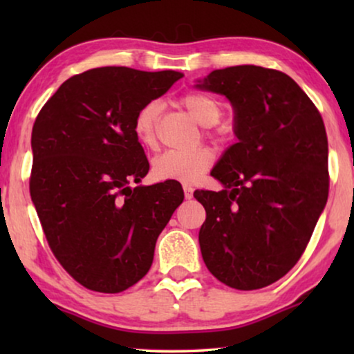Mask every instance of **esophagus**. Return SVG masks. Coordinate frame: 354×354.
Here are the masks:
<instances>
[{"label": "esophagus", "mask_w": 354, "mask_h": 354, "mask_svg": "<svg viewBox=\"0 0 354 354\" xmlns=\"http://www.w3.org/2000/svg\"><path fill=\"white\" fill-rule=\"evenodd\" d=\"M183 195H185L187 200H190V198L193 196V187L192 185H183Z\"/></svg>", "instance_id": "34e87169"}]
</instances>
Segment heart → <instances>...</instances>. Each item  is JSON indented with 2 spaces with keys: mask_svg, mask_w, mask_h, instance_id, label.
I'll list each match as a JSON object with an SVG mask.
<instances>
[{
  "mask_svg": "<svg viewBox=\"0 0 354 354\" xmlns=\"http://www.w3.org/2000/svg\"><path fill=\"white\" fill-rule=\"evenodd\" d=\"M180 104L198 124L211 127L222 118V109L216 100L200 91L183 95ZM161 113L159 101H148L137 111L133 118V133L143 147L153 148L156 145L158 118ZM209 137L219 138L221 132H209ZM214 162L212 149L201 147L193 151H166L153 161V176L158 180H176L193 183L207 172Z\"/></svg>",
  "mask_w": 354,
  "mask_h": 354,
  "instance_id": "heart-1",
  "label": "heart"
}]
</instances>
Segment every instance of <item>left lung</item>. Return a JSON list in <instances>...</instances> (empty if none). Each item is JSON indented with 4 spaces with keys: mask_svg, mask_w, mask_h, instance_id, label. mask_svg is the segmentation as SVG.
Masks as SVG:
<instances>
[{
    "mask_svg": "<svg viewBox=\"0 0 354 354\" xmlns=\"http://www.w3.org/2000/svg\"><path fill=\"white\" fill-rule=\"evenodd\" d=\"M198 86L230 100L239 137L211 172L224 190L193 193L206 209L198 236L203 259L232 288L268 287L301 258L327 203L322 115L275 69L225 67Z\"/></svg>",
    "mask_w": 354,
    "mask_h": 354,
    "instance_id": "8db88e82",
    "label": "left lung"
}]
</instances>
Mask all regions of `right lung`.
<instances>
[{"instance_id": "obj_1", "label": "right lung", "mask_w": 354, "mask_h": 354, "mask_svg": "<svg viewBox=\"0 0 354 354\" xmlns=\"http://www.w3.org/2000/svg\"><path fill=\"white\" fill-rule=\"evenodd\" d=\"M180 77L90 69L67 79L37 115L30 196L53 254L85 288L120 293L142 280L183 201L176 180L130 187L149 169L133 133L135 114Z\"/></svg>"}]
</instances>
